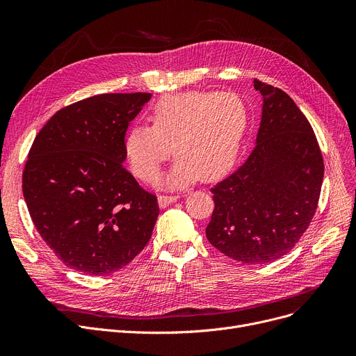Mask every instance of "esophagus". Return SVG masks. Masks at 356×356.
Segmentation results:
<instances>
[{
  "mask_svg": "<svg viewBox=\"0 0 356 356\" xmlns=\"http://www.w3.org/2000/svg\"><path fill=\"white\" fill-rule=\"evenodd\" d=\"M180 196L179 195H161V196H159V207L160 208H167L168 204H172V203H175L177 199H179Z\"/></svg>",
  "mask_w": 356,
  "mask_h": 356,
  "instance_id": "obj_1",
  "label": "esophagus"
}]
</instances>
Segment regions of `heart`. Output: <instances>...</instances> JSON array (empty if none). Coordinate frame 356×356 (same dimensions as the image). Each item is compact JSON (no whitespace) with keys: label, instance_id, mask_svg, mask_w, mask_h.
<instances>
[{"label":"heart","instance_id":"heart-1","mask_svg":"<svg viewBox=\"0 0 356 356\" xmlns=\"http://www.w3.org/2000/svg\"><path fill=\"white\" fill-rule=\"evenodd\" d=\"M149 121L152 127L128 129L127 159L141 180L152 181L175 153L179 157L163 181L180 188L199 177L215 180L229 170L245 134L248 112L234 93L188 90L160 98Z\"/></svg>","mask_w":356,"mask_h":356}]
</instances>
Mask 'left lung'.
I'll return each mask as SVG.
<instances>
[{"label":"left lung","instance_id":"left-lung-1","mask_svg":"<svg viewBox=\"0 0 356 356\" xmlns=\"http://www.w3.org/2000/svg\"><path fill=\"white\" fill-rule=\"evenodd\" d=\"M263 109L248 160L211 189V244L235 261L267 264L286 255L312 222L325 165L313 128L282 89L254 79Z\"/></svg>","mask_w":356,"mask_h":356}]
</instances>
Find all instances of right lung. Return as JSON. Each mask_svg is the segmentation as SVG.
Here are the masks:
<instances>
[{
  "instance_id": "obj_1",
  "label": "right lung",
  "mask_w": 356,
  "mask_h": 356,
  "mask_svg": "<svg viewBox=\"0 0 356 356\" xmlns=\"http://www.w3.org/2000/svg\"><path fill=\"white\" fill-rule=\"evenodd\" d=\"M152 93H102L74 102L35 136L23 195L43 241L69 268L106 275L147 245L157 197L127 172L125 133Z\"/></svg>"
}]
</instances>
